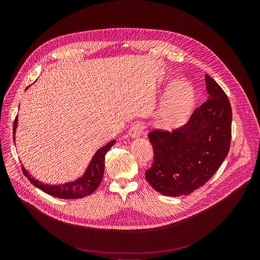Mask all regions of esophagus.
Returning <instances> with one entry per match:
<instances>
[{
  "instance_id": "1",
  "label": "esophagus",
  "mask_w": 260,
  "mask_h": 260,
  "mask_svg": "<svg viewBox=\"0 0 260 260\" xmlns=\"http://www.w3.org/2000/svg\"><path fill=\"white\" fill-rule=\"evenodd\" d=\"M144 124H143V122H137V123H135L132 127H131V129L128 131V135L132 137V138H137V137H139L141 134H142V132L144 131Z\"/></svg>"
}]
</instances>
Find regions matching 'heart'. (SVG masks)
<instances>
[{"mask_svg": "<svg viewBox=\"0 0 260 260\" xmlns=\"http://www.w3.org/2000/svg\"><path fill=\"white\" fill-rule=\"evenodd\" d=\"M192 104L193 92L188 84L173 85L160 110L161 123L168 127L180 124L189 113Z\"/></svg>", "mask_w": 260, "mask_h": 260, "instance_id": "obj_1", "label": "heart"}]
</instances>
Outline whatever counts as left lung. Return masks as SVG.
Wrapping results in <instances>:
<instances>
[{"label":"left lung","mask_w":260,"mask_h":260,"mask_svg":"<svg viewBox=\"0 0 260 260\" xmlns=\"http://www.w3.org/2000/svg\"><path fill=\"white\" fill-rule=\"evenodd\" d=\"M208 100L196 109L186 125L172 133L148 134L153 164L146 180L161 194L187 196L205 185L229 154L232 140V106L218 83L206 75Z\"/></svg>","instance_id":"obj_1"}]
</instances>
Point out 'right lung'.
<instances>
[{
    "mask_svg": "<svg viewBox=\"0 0 260 260\" xmlns=\"http://www.w3.org/2000/svg\"><path fill=\"white\" fill-rule=\"evenodd\" d=\"M17 116L15 117L14 123H13V138L15 143V132L17 127ZM115 143V140L109 142L106 146L102 147L99 149L93 158L91 159L87 170L85 171V174L77 179L76 181L64 183L61 185H48L43 184L38 180H35L30 175L27 173V171L22 167V172L25 177L29 180L32 185L36 187H38L42 191L58 198V199H64V200H74V199H81L84 197H87L91 194L102 182L103 176H104V170H105V155L110 150V148L112 147Z\"/></svg>",
    "mask_w": 260,
    "mask_h": 260,
    "instance_id": "right-lung-1",
    "label": "right lung"
}]
</instances>
